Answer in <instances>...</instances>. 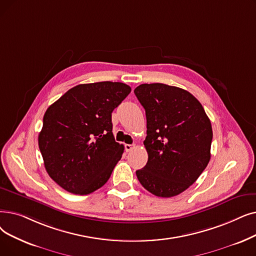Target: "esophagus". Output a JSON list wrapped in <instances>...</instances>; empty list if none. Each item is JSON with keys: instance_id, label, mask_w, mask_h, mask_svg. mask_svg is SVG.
Here are the masks:
<instances>
[{"instance_id": "obj_1", "label": "esophagus", "mask_w": 256, "mask_h": 256, "mask_svg": "<svg viewBox=\"0 0 256 256\" xmlns=\"http://www.w3.org/2000/svg\"><path fill=\"white\" fill-rule=\"evenodd\" d=\"M134 148H135L134 144H126V146H124V148H126V152L132 150H134Z\"/></svg>"}]
</instances>
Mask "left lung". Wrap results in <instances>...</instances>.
I'll use <instances>...</instances> for the list:
<instances>
[{"mask_svg":"<svg viewBox=\"0 0 256 256\" xmlns=\"http://www.w3.org/2000/svg\"><path fill=\"white\" fill-rule=\"evenodd\" d=\"M146 110L148 154L146 165L136 172L150 194L170 198L192 185L210 160L212 128L204 108L183 88L143 84L134 91Z\"/></svg>","mask_w":256,"mask_h":256,"instance_id":"1","label":"left lung"}]
</instances>
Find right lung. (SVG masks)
<instances>
[{
  "label": "right lung",
  "mask_w": 256,
  "mask_h": 256,
  "mask_svg": "<svg viewBox=\"0 0 256 256\" xmlns=\"http://www.w3.org/2000/svg\"><path fill=\"white\" fill-rule=\"evenodd\" d=\"M130 93L122 82L78 84L47 108L38 146L48 174L64 190L88 194L110 179L124 150L114 139L112 112Z\"/></svg>",
  "instance_id": "right-lung-1"
}]
</instances>
